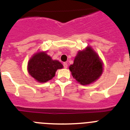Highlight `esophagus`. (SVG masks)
<instances>
[{"mask_svg": "<svg viewBox=\"0 0 130 130\" xmlns=\"http://www.w3.org/2000/svg\"><path fill=\"white\" fill-rule=\"evenodd\" d=\"M63 66H64V68H68V64L66 62H64V64H63Z\"/></svg>", "mask_w": 130, "mask_h": 130, "instance_id": "obj_1", "label": "esophagus"}]
</instances>
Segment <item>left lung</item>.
<instances>
[{"label":"left lung","instance_id":"obj_1","mask_svg":"<svg viewBox=\"0 0 130 130\" xmlns=\"http://www.w3.org/2000/svg\"><path fill=\"white\" fill-rule=\"evenodd\" d=\"M69 69L72 75L82 85H88L98 79L103 73V62L91 46L77 53Z\"/></svg>","mask_w":130,"mask_h":130}]
</instances>
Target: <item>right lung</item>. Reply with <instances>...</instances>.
I'll return each instance as SVG.
<instances>
[{"label": "right lung", "mask_w": 130, "mask_h": 130, "mask_svg": "<svg viewBox=\"0 0 130 130\" xmlns=\"http://www.w3.org/2000/svg\"><path fill=\"white\" fill-rule=\"evenodd\" d=\"M63 68L59 61L53 60L45 52L33 54L27 64L29 74L40 83H45L55 76L58 69Z\"/></svg>", "instance_id": "1"}]
</instances>
